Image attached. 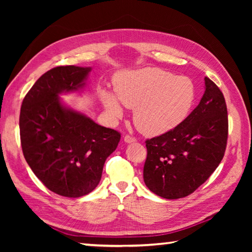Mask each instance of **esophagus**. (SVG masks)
<instances>
[{
  "mask_svg": "<svg viewBox=\"0 0 252 252\" xmlns=\"http://www.w3.org/2000/svg\"><path fill=\"white\" fill-rule=\"evenodd\" d=\"M136 141V139L134 138V136H132V135H126L125 136V142H126V143H132V142H135Z\"/></svg>",
  "mask_w": 252,
  "mask_h": 252,
  "instance_id": "34e87169",
  "label": "esophagus"
}]
</instances>
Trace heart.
<instances>
[{
	"label": "heart",
	"instance_id": "heart-1",
	"mask_svg": "<svg viewBox=\"0 0 252 252\" xmlns=\"http://www.w3.org/2000/svg\"><path fill=\"white\" fill-rule=\"evenodd\" d=\"M114 91L101 90L100 99L112 120L123 116L121 101L133 108L135 126L147 135L171 131L186 120L195 100V88L187 76H176L159 67L122 72Z\"/></svg>",
	"mask_w": 252,
	"mask_h": 252
}]
</instances>
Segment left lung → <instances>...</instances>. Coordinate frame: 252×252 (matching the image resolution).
<instances>
[{"instance_id":"obj_1","label":"left lung","mask_w":252,"mask_h":252,"mask_svg":"<svg viewBox=\"0 0 252 252\" xmlns=\"http://www.w3.org/2000/svg\"><path fill=\"white\" fill-rule=\"evenodd\" d=\"M206 91L192 112L171 131L148 139L143 167L146 186L159 197L179 199L194 192L218 168L228 140V112L216 83L204 78Z\"/></svg>"}]
</instances>
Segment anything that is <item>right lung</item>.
<instances>
[{"instance_id":"right-lung-1","label":"right lung","mask_w":252,"mask_h":252,"mask_svg":"<svg viewBox=\"0 0 252 252\" xmlns=\"http://www.w3.org/2000/svg\"><path fill=\"white\" fill-rule=\"evenodd\" d=\"M91 67L57 66L41 76L24 96L20 112L23 156L52 192L67 198L90 193L116 150L120 132L101 126L65 108L59 94L84 87Z\"/></svg>"}]
</instances>
